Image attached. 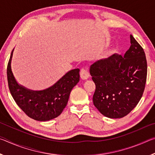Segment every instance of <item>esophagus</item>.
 Returning a JSON list of instances; mask_svg holds the SVG:
<instances>
[{"label":"esophagus","instance_id":"34e87169","mask_svg":"<svg viewBox=\"0 0 155 155\" xmlns=\"http://www.w3.org/2000/svg\"><path fill=\"white\" fill-rule=\"evenodd\" d=\"M80 77L83 80L87 79L90 77V72L87 71V69L85 68H81V72H80Z\"/></svg>","mask_w":155,"mask_h":155}]
</instances>
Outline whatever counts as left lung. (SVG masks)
<instances>
[{
  "label": "left lung",
  "mask_w": 155,
  "mask_h": 155,
  "mask_svg": "<svg viewBox=\"0 0 155 155\" xmlns=\"http://www.w3.org/2000/svg\"><path fill=\"white\" fill-rule=\"evenodd\" d=\"M130 39L131 45L124 57L114 54L90 67L96 85L94 104L110 118H120L129 114L140 102L145 89V52L133 35Z\"/></svg>",
  "instance_id": "1"
}]
</instances>
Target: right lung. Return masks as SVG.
Listing matches in <instances>:
<instances>
[{
	"label": "right lung",
	"mask_w": 155,
	"mask_h": 155,
	"mask_svg": "<svg viewBox=\"0 0 155 155\" xmlns=\"http://www.w3.org/2000/svg\"><path fill=\"white\" fill-rule=\"evenodd\" d=\"M13 51L7 68L9 89L18 107L28 117L38 121H48L61 114L70 91L79 81V69L68 72L52 87L43 91H31L17 83L11 69Z\"/></svg>",
	"instance_id": "add662e5"
}]
</instances>
